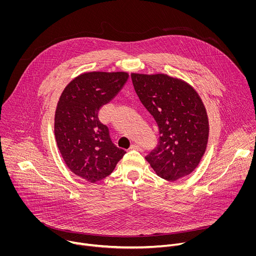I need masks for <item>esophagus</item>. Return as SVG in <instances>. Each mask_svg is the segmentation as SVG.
I'll use <instances>...</instances> for the list:
<instances>
[{
  "instance_id": "esophagus-1",
  "label": "esophagus",
  "mask_w": 256,
  "mask_h": 256,
  "mask_svg": "<svg viewBox=\"0 0 256 256\" xmlns=\"http://www.w3.org/2000/svg\"><path fill=\"white\" fill-rule=\"evenodd\" d=\"M130 149H134V150L142 151V148L140 147V144H132L130 146Z\"/></svg>"
}]
</instances>
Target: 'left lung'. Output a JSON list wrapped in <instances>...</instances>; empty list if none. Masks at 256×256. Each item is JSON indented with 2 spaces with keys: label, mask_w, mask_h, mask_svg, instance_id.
<instances>
[{
  "label": "left lung",
  "mask_w": 256,
  "mask_h": 256,
  "mask_svg": "<svg viewBox=\"0 0 256 256\" xmlns=\"http://www.w3.org/2000/svg\"><path fill=\"white\" fill-rule=\"evenodd\" d=\"M142 104L158 126V144L146 156L158 176L175 181L190 174L204 154L208 120L196 91L167 75H130Z\"/></svg>",
  "instance_id": "1"
}]
</instances>
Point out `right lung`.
Here are the masks:
<instances>
[{
	"label": "right lung",
	"mask_w": 256,
	"mask_h": 256,
	"mask_svg": "<svg viewBox=\"0 0 256 256\" xmlns=\"http://www.w3.org/2000/svg\"><path fill=\"white\" fill-rule=\"evenodd\" d=\"M128 79L124 72H86L72 80L58 100L54 118L58 150L68 169L89 182L112 174L126 153L112 142L98 114Z\"/></svg>",
	"instance_id": "1"
}]
</instances>
